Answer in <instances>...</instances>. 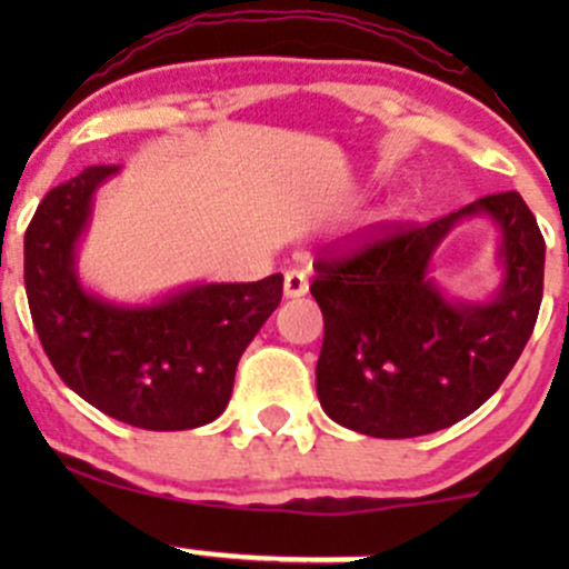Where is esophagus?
<instances>
[{
	"label": "esophagus",
	"mask_w": 569,
	"mask_h": 569,
	"mask_svg": "<svg viewBox=\"0 0 569 569\" xmlns=\"http://www.w3.org/2000/svg\"><path fill=\"white\" fill-rule=\"evenodd\" d=\"M308 291V274L302 272V269H289V272L283 274V295L286 297H302Z\"/></svg>",
	"instance_id": "obj_1"
}]
</instances>
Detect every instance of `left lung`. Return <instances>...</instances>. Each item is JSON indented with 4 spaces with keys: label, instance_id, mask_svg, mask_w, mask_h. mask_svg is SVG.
Wrapping results in <instances>:
<instances>
[{
    "label": "left lung",
    "instance_id": "8db88e82",
    "mask_svg": "<svg viewBox=\"0 0 569 569\" xmlns=\"http://www.w3.org/2000/svg\"><path fill=\"white\" fill-rule=\"evenodd\" d=\"M502 228L505 283L490 303L449 301L431 252L465 216ZM313 261L325 317L317 393L327 416L371 438H418L462 421L501 388L537 325L545 239L518 192H496L427 226L371 228Z\"/></svg>",
    "mask_w": 569,
    "mask_h": 569
}]
</instances>
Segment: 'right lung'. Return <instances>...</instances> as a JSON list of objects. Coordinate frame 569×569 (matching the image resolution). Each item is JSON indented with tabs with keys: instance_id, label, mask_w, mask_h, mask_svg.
Instances as JSON below:
<instances>
[{
	"instance_id": "right-lung-1",
	"label": "right lung",
	"mask_w": 569,
	"mask_h": 569,
	"mask_svg": "<svg viewBox=\"0 0 569 569\" xmlns=\"http://www.w3.org/2000/svg\"><path fill=\"white\" fill-rule=\"evenodd\" d=\"M114 164L84 168L40 200L24 237V286L43 352L71 391L153 432L214 421L237 363L283 297V274L200 283L153 306H112L82 289L77 242Z\"/></svg>"
}]
</instances>
